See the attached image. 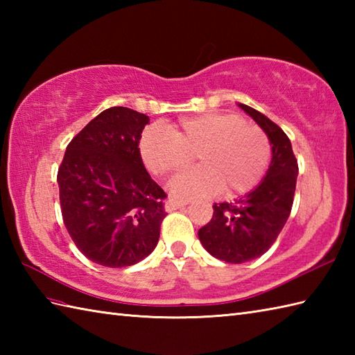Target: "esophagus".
Segmentation results:
<instances>
[{
	"label": "esophagus",
	"mask_w": 355,
	"mask_h": 355,
	"mask_svg": "<svg viewBox=\"0 0 355 355\" xmlns=\"http://www.w3.org/2000/svg\"><path fill=\"white\" fill-rule=\"evenodd\" d=\"M184 206H187L186 201H177V200H173V198H169L168 201H166V210H168V212H173V210L182 209Z\"/></svg>",
	"instance_id": "1"
}]
</instances>
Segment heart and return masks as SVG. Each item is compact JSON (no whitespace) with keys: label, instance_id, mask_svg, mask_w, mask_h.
<instances>
[{"label":"heart","instance_id":"heart-1","mask_svg":"<svg viewBox=\"0 0 355 355\" xmlns=\"http://www.w3.org/2000/svg\"><path fill=\"white\" fill-rule=\"evenodd\" d=\"M139 154L153 175L187 168L193 154L200 168L178 173L169 183L175 198L191 200L220 192L235 198L253 191L271 160L268 137L261 128L233 112H205L166 126H148L139 139Z\"/></svg>","mask_w":355,"mask_h":355}]
</instances>
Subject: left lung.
I'll use <instances>...</instances> for the list:
<instances>
[{
	"label": "left lung",
	"instance_id": "1",
	"mask_svg": "<svg viewBox=\"0 0 355 355\" xmlns=\"http://www.w3.org/2000/svg\"><path fill=\"white\" fill-rule=\"evenodd\" d=\"M271 143V163L261 184L235 202L214 205V216L198 230L202 247L216 259L243 263L259 258L275 244L288 220L299 166L291 141L281 126L239 103Z\"/></svg>",
	"mask_w": 355,
	"mask_h": 355
}]
</instances>
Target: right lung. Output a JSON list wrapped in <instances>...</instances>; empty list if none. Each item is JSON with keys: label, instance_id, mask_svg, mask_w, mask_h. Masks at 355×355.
Here are the masks:
<instances>
[{"label": "right lung", "instance_id": "right-lung-1", "mask_svg": "<svg viewBox=\"0 0 355 355\" xmlns=\"http://www.w3.org/2000/svg\"><path fill=\"white\" fill-rule=\"evenodd\" d=\"M149 117L125 107L96 116L67 146L58 169L62 220L99 266L130 267L153 253L168 195L149 177L139 139Z\"/></svg>", "mask_w": 355, "mask_h": 355}]
</instances>
